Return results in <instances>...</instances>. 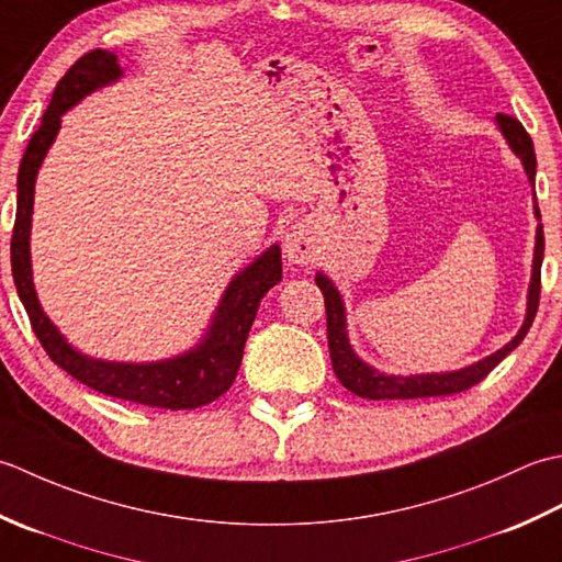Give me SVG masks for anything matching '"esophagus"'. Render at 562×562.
<instances>
[{
    "label": "esophagus",
    "mask_w": 562,
    "mask_h": 562,
    "mask_svg": "<svg viewBox=\"0 0 562 562\" xmlns=\"http://www.w3.org/2000/svg\"><path fill=\"white\" fill-rule=\"evenodd\" d=\"M283 251L291 265H307V261H313L317 257V239L313 227L305 223L293 225L291 233L285 235Z\"/></svg>",
    "instance_id": "1"
}]
</instances>
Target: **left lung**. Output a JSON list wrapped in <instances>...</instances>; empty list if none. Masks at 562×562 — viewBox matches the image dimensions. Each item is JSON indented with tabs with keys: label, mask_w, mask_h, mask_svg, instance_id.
<instances>
[{
	"label": "left lung",
	"mask_w": 562,
	"mask_h": 562,
	"mask_svg": "<svg viewBox=\"0 0 562 562\" xmlns=\"http://www.w3.org/2000/svg\"><path fill=\"white\" fill-rule=\"evenodd\" d=\"M497 128L505 135L509 143L512 153L521 159L526 177L533 184L536 181V153L529 133L524 131V125L507 116V113H497L495 116ZM536 203V196H533ZM533 213L538 221H541V211H538V203L533 205ZM541 261H543V225L538 223L536 227V249H533V267H531V283H529V303H526V317L524 325L517 331V337L507 341L505 347L490 353L483 361L465 366V369L458 371H446V373H419V375H387L375 371L373 366L361 361L357 353H353L349 337H347V315H345V303H341V295L337 285L331 283L323 271H317L315 283L325 295V311H327V341H329V357H331V369H335L339 383L359 397L369 400H412V397H437V395H453L463 393L468 387L483 381V378L495 369V366L507 357L509 351L521 345V339L529 331L536 311H538V297H541Z\"/></svg>",
	"instance_id": "obj_1"
}]
</instances>
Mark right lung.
Segmentation results:
<instances>
[{"label": "right lung", "mask_w": 562, "mask_h": 562, "mask_svg": "<svg viewBox=\"0 0 562 562\" xmlns=\"http://www.w3.org/2000/svg\"><path fill=\"white\" fill-rule=\"evenodd\" d=\"M121 75L119 55L97 48L79 57L57 82L50 104L43 113V123L33 133L24 159L19 165L16 221L14 233H11V273H14L16 293L26 307L33 331H36L45 353L63 371L99 393L128 400V403L165 409H196L213 403L233 385L261 297L281 281L279 245H271L247 269L235 273L211 319L209 331L196 347L175 359L153 363L101 361L77 351L60 335V329L50 323V317L43 313L36 289H33L29 239L33 191H36L43 157L48 155V147L60 131L63 113L79 104L94 89L116 82Z\"/></svg>", "instance_id": "1"}]
</instances>
